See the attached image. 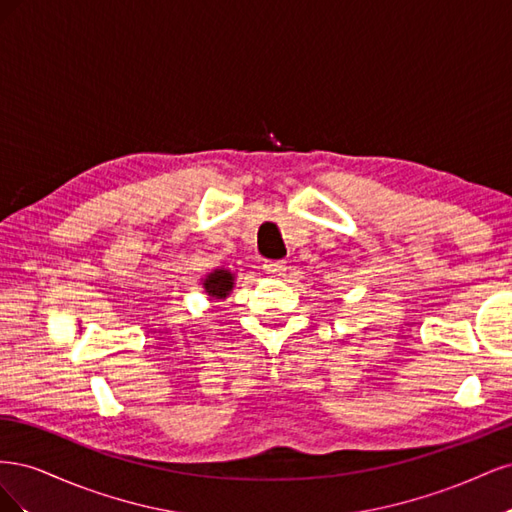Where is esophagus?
Listing matches in <instances>:
<instances>
[{
	"instance_id": "obj_1",
	"label": "esophagus",
	"mask_w": 512,
	"mask_h": 512,
	"mask_svg": "<svg viewBox=\"0 0 512 512\" xmlns=\"http://www.w3.org/2000/svg\"><path fill=\"white\" fill-rule=\"evenodd\" d=\"M262 269H265V271H267L269 275H273V277H282V275H286V271H288L284 260H267L265 265H262Z\"/></svg>"
}]
</instances>
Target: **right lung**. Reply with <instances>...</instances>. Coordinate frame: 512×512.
Here are the masks:
<instances>
[{
  "mask_svg": "<svg viewBox=\"0 0 512 512\" xmlns=\"http://www.w3.org/2000/svg\"><path fill=\"white\" fill-rule=\"evenodd\" d=\"M232 284H235V275L228 269H215L203 280V288L211 299H226L232 290Z\"/></svg>",
  "mask_w": 512,
  "mask_h": 512,
  "instance_id": "1",
  "label": "right lung"
}]
</instances>
